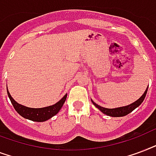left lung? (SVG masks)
Segmentation results:
<instances>
[{"mask_svg": "<svg viewBox=\"0 0 156 156\" xmlns=\"http://www.w3.org/2000/svg\"><path fill=\"white\" fill-rule=\"evenodd\" d=\"M147 89H148V87L146 89V91L144 92V94L140 97V98L135 101L134 102H133L131 104L128 105V106H124V107H116V108H105V107H102L99 105H98L97 103H95L93 100L91 99V102H93V104L94 105L95 107H97L98 109H99L101 112L103 113V114L107 115H109V116L112 117H121L124 116L126 115L129 114L130 112H132L134 109H136L137 107H139L140 105L142 104V102H143V100L145 99V97L147 95Z\"/></svg>", "mask_w": 156, "mask_h": 156, "instance_id": "1", "label": "left lung"}]
</instances>
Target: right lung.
<instances>
[{"label":"right lung","instance_id":"add662e5","mask_svg":"<svg viewBox=\"0 0 156 156\" xmlns=\"http://www.w3.org/2000/svg\"><path fill=\"white\" fill-rule=\"evenodd\" d=\"M7 94H8L9 98L10 99V102H11L12 105L14 106L15 111L21 116L25 119L36 122L46 121L54 115L58 114V112L60 111L62 107L64 104L67 96V94H66L62 99H60L58 102L52 106L42 107V108H31V107L23 106V105L18 103L16 101H14V99L11 97V95L8 91V89H7Z\"/></svg>","mask_w":156,"mask_h":156}]
</instances>
